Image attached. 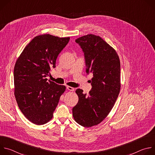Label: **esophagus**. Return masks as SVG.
<instances>
[{"instance_id":"esophagus-1","label":"esophagus","mask_w":155,"mask_h":155,"mask_svg":"<svg viewBox=\"0 0 155 155\" xmlns=\"http://www.w3.org/2000/svg\"><path fill=\"white\" fill-rule=\"evenodd\" d=\"M67 89L69 91H74L75 90V88L74 87H72L71 86H67Z\"/></svg>"}]
</instances>
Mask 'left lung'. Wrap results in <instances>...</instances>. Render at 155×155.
Listing matches in <instances>:
<instances>
[{"mask_svg":"<svg viewBox=\"0 0 155 155\" xmlns=\"http://www.w3.org/2000/svg\"><path fill=\"white\" fill-rule=\"evenodd\" d=\"M75 41L84 53L86 73L93 77L88 95L76 90L78 102L72 114L77 123L90 127L101 123L114 107L121 87L120 61L116 51L99 36L88 34Z\"/></svg>","mask_w":155,"mask_h":155,"instance_id":"left-lung-1","label":"left lung"}]
</instances>
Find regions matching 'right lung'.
Segmentation results:
<instances>
[{"label": "right lung", "mask_w": 155, "mask_h": 155, "mask_svg": "<svg viewBox=\"0 0 155 155\" xmlns=\"http://www.w3.org/2000/svg\"><path fill=\"white\" fill-rule=\"evenodd\" d=\"M70 37L50 34L34 37L18 58L14 68L15 96L25 117L35 124L51 120L65 86L47 81L51 68Z\"/></svg>", "instance_id": "obj_1"}]
</instances>
